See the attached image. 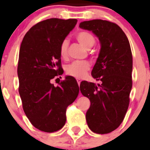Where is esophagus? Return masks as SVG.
I'll list each match as a JSON object with an SVG mask.
<instances>
[{
    "label": "esophagus",
    "mask_w": 150,
    "mask_h": 150,
    "mask_svg": "<svg viewBox=\"0 0 150 150\" xmlns=\"http://www.w3.org/2000/svg\"><path fill=\"white\" fill-rule=\"evenodd\" d=\"M76 81H77L78 85H79H79H80V83H81L82 80L80 79H79V78H77V79H76Z\"/></svg>",
    "instance_id": "obj_1"
}]
</instances>
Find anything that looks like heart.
<instances>
[{
  "instance_id": "heart-1",
  "label": "heart",
  "mask_w": 150,
  "mask_h": 150,
  "mask_svg": "<svg viewBox=\"0 0 150 150\" xmlns=\"http://www.w3.org/2000/svg\"><path fill=\"white\" fill-rule=\"evenodd\" d=\"M76 38L78 42L87 50L91 49L95 44V37L88 31H80L76 34ZM68 45L67 39L64 40L60 45L59 52L63 59H65L67 55ZM89 68L90 64L88 62H74L66 67V73L75 78H83Z\"/></svg>"
}]
</instances>
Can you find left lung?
I'll return each instance as SVG.
<instances>
[{
  "instance_id": "8db88e82",
  "label": "left lung",
  "mask_w": 150,
  "mask_h": 150,
  "mask_svg": "<svg viewBox=\"0 0 150 150\" xmlns=\"http://www.w3.org/2000/svg\"><path fill=\"white\" fill-rule=\"evenodd\" d=\"M79 28L91 30L100 44L91 76L101 83L83 81L79 86L91 102L87 124L95 133H110L122 122L129 105L133 64L129 41L121 28L109 21H85Z\"/></svg>"
}]
</instances>
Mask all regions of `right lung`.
<instances>
[{"mask_svg": "<svg viewBox=\"0 0 150 150\" xmlns=\"http://www.w3.org/2000/svg\"><path fill=\"white\" fill-rule=\"evenodd\" d=\"M76 22V18H56L40 22L30 28L21 43L18 92L26 116L42 132H57L64 125L67 107L79 94L77 82L71 76H66L59 86L51 83L63 74L59 48Z\"/></svg>", "mask_w": 150, "mask_h": 150, "instance_id": "obj_1", "label": "right lung"}]
</instances>
